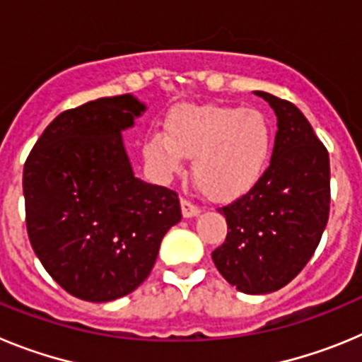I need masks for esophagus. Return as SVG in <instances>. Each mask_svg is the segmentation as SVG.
<instances>
[{
    "mask_svg": "<svg viewBox=\"0 0 362 362\" xmlns=\"http://www.w3.org/2000/svg\"><path fill=\"white\" fill-rule=\"evenodd\" d=\"M181 212H183V217H196L201 212V209L190 199H181Z\"/></svg>",
    "mask_w": 362,
    "mask_h": 362,
    "instance_id": "1",
    "label": "esophagus"
}]
</instances>
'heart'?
Masks as SVG:
<instances>
[{
  "label": "heart",
  "mask_w": 362,
  "mask_h": 362,
  "mask_svg": "<svg viewBox=\"0 0 362 362\" xmlns=\"http://www.w3.org/2000/svg\"><path fill=\"white\" fill-rule=\"evenodd\" d=\"M274 148L272 121L259 108L233 105H181L166 117V134L145 139V156L161 175L183 170V156L214 199L241 196L254 187Z\"/></svg>",
  "instance_id": "b5f03b06"
}]
</instances>
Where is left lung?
<instances>
[{
    "label": "left lung",
    "instance_id": "left-lung-1",
    "mask_svg": "<svg viewBox=\"0 0 362 362\" xmlns=\"http://www.w3.org/2000/svg\"><path fill=\"white\" fill-rule=\"evenodd\" d=\"M277 116L270 166L245 196L219 209L228 233L212 252L239 292L270 293L299 274L317 248L330 214V158L303 112L255 92Z\"/></svg>",
    "mask_w": 362,
    "mask_h": 362
}]
</instances>
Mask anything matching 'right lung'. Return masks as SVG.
Here are the masks:
<instances>
[{
  "label": "right lung",
  "instance_id": "1",
  "mask_svg": "<svg viewBox=\"0 0 362 362\" xmlns=\"http://www.w3.org/2000/svg\"><path fill=\"white\" fill-rule=\"evenodd\" d=\"M145 108L123 94L62 112L25 161L30 245L78 299L107 303L134 292L181 221L177 194L137 179L124 150L121 132Z\"/></svg>",
  "mask_w": 362,
  "mask_h": 362
}]
</instances>
